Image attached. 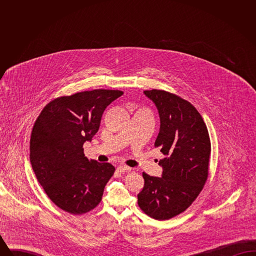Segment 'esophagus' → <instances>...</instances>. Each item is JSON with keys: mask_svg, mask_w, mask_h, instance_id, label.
I'll list each match as a JSON object with an SVG mask.
<instances>
[{"mask_svg": "<svg viewBox=\"0 0 256 256\" xmlns=\"http://www.w3.org/2000/svg\"><path fill=\"white\" fill-rule=\"evenodd\" d=\"M117 170L121 172H128L132 170V168H130L128 166H124V165H120V166H118Z\"/></svg>", "mask_w": 256, "mask_h": 256, "instance_id": "esophagus-1", "label": "esophagus"}]
</instances>
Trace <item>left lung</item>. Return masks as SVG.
Listing matches in <instances>:
<instances>
[{
	"label": "left lung",
	"mask_w": 256,
	"mask_h": 256,
	"mask_svg": "<svg viewBox=\"0 0 256 256\" xmlns=\"http://www.w3.org/2000/svg\"><path fill=\"white\" fill-rule=\"evenodd\" d=\"M158 110L160 128L154 142L164 158L161 178L143 172L138 206L154 219L169 220L185 211L202 190L211 152L206 124L195 106L170 92L146 90Z\"/></svg>",
	"instance_id": "8db88e82"
}]
</instances>
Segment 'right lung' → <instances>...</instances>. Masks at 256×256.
<instances>
[{"mask_svg":"<svg viewBox=\"0 0 256 256\" xmlns=\"http://www.w3.org/2000/svg\"><path fill=\"white\" fill-rule=\"evenodd\" d=\"M124 92L96 89L56 98L34 122L30 159L37 180L62 210L82 215L102 200L115 168L88 160L84 144L97 134L104 111Z\"/></svg>","mask_w":256,"mask_h":256,"instance_id":"right-lung-1","label":"right lung"}]
</instances>
